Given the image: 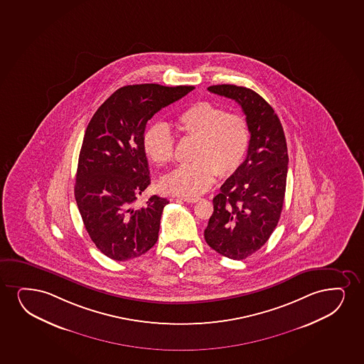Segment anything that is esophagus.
<instances>
[{
    "label": "esophagus",
    "instance_id": "34e87169",
    "mask_svg": "<svg viewBox=\"0 0 364 364\" xmlns=\"http://www.w3.org/2000/svg\"><path fill=\"white\" fill-rule=\"evenodd\" d=\"M181 200H184V202L187 203H197L200 200V198H193V197H183V198H181Z\"/></svg>",
    "mask_w": 364,
    "mask_h": 364
}]
</instances>
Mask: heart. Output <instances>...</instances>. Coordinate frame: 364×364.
Here are the masks:
<instances>
[{
    "label": "heart",
    "instance_id": "obj_1",
    "mask_svg": "<svg viewBox=\"0 0 364 364\" xmlns=\"http://www.w3.org/2000/svg\"><path fill=\"white\" fill-rule=\"evenodd\" d=\"M176 129L196 140L192 164L164 176L160 187L166 193L196 197L207 192L218 177L239 170L247 154L250 128L245 117L228 112L210 102L194 103L176 122ZM143 149L150 161L165 166L173 160L175 140L167 125L157 123L144 133Z\"/></svg>",
    "mask_w": 364,
    "mask_h": 364
}]
</instances>
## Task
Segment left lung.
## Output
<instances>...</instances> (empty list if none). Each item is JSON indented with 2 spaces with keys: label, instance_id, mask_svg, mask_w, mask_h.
Returning <instances> with one entry per match:
<instances>
[{
  "label": "left lung",
  "instance_id": "obj_1",
  "mask_svg": "<svg viewBox=\"0 0 364 364\" xmlns=\"http://www.w3.org/2000/svg\"><path fill=\"white\" fill-rule=\"evenodd\" d=\"M208 90L239 103L251 138L245 161L213 199L204 239L223 256L244 259L267 242L281 218L288 173L286 136L273 108L252 90L235 85Z\"/></svg>",
  "mask_w": 364,
  "mask_h": 364
}]
</instances>
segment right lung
I'll list each match as a JSON object with an SVG mask.
<instances>
[{"mask_svg": "<svg viewBox=\"0 0 364 364\" xmlns=\"http://www.w3.org/2000/svg\"><path fill=\"white\" fill-rule=\"evenodd\" d=\"M193 88L124 86L90 120L78 156L75 199L90 237L107 257L128 261L156 244L168 200L151 196L143 207H134L150 184L144 133L155 113Z\"/></svg>", "mask_w": 364, "mask_h": 364, "instance_id": "obj_1", "label": "right lung"}]
</instances>
